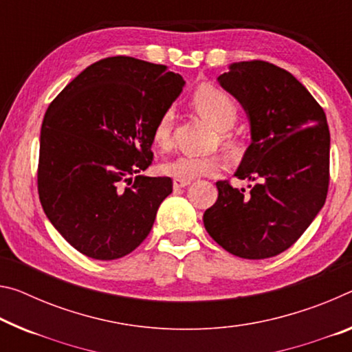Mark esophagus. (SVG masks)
I'll return each instance as SVG.
<instances>
[{
    "mask_svg": "<svg viewBox=\"0 0 352 352\" xmlns=\"http://www.w3.org/2000/svg\"><path fill=\"white\" fill-rule=\"evenodd\" d=\"M189 183H191V180H178V178H175V180H174V188L175 189L185 188V186L189 185Z\"/></svg>",
    "mask_w": 352,
    "mask_h": 352,
    "instance_id": "1",
    "label": "esophagus"
}]
</instances>
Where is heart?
<instances>
[{"label": "heart", "instance_id": "1", "mask_svg": "<svg viewBox=\"0 0 352 352\" xmlns=\"http://www.w3.org/2000/svg\"><path fill=\"white\" fill-rule=\"evenodd\" d=\"M194 108L197 113L208 120L216 130L226 131L235 124L236 106L233 100L213 86H202L197 89L192 97ZM175 113L174 108H166L160 116L153 130V139L160 147L167 148L172 142V130H174ZM224 138V136H222ZM222 160L219 156H194L180 155L161 164V172L164 175L178 178V180H192V178L213 175L221 169Z\"/></svg>", "mask_w": 352, "mask_h": 352}]
</instances>
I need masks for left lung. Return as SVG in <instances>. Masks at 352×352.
Listing matches in <instances>:
<instances>
[{
    "instance_id": "obj_1",
    "label": "left lung",
    "mask_w": 352,
    "mask_h": 352,
    "mask_svg": "<svg viewBox=\"0 0 352 352\" xmlns=\"http://www.w3.org/2000/svg\"><path fill=\"white\" fill-rule=\"evenodd\" d=\"M217 82L248 116L250 144L235 177L254 185L246 192L217 182L204 226L227 252L270 258L296 243L326 202V114L289 72L265 60L233 63Z\"/></svg>"
}]
</instances>
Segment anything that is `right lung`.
<instances>
[{
  "mask_svg": "<svg viewBox=\"0 0 352 352\" xmlns=\"http://www.w3.org/2000/svg\"><path fill=\"white\" fill-rule=\"evenodd\" d=\"M186 81L166 65L116 56L89 65L48 106L41 130L38 197L70 246L96 260L133 252L172 192L142 174L153 130Z\"/></svg>",
  "mask_w": 352,
  "mask_h": 352,
  "instance_id": "right-lung-1",
  "label": "right lung"
}]
</instances>
